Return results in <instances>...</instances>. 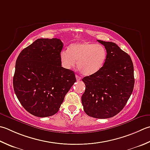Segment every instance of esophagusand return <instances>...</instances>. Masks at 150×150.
Listing matches in <instances>:
<instances>
[{
    "label": "esophagus",
    "mask_w": 150,
    "mask_h": 150,
    "mask_svg": "<svg viewBox=\"0 0 150 150\" xmlns=\"http://www.w3.org/2000/svg\"><path fill=\"white\" fill-rule=\"evenodd\" d=\"M75 77H76V79H77V81H79L80 80H81V77H79V76H78L77 75H75Z\"/></svg>",
    "instance_id": "obj_1"
}]
</instances>
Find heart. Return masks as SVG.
I'll use <instances>...</instances> for the list:
<instances>
[{"instance_id": "b5f03b06", "label": "heart", "mask_w": 150, "mask_h": 150, "mask_svg": "<svg viewBox=\"0 0 150 150\" xmlns=\"http://www.w3.org/2000/svg\"><path fill=\"white\" fill-rule=\"evenodd\" d=\"M107 59V51L105 47L89 42L72 43L68 49H63L60 52L62 66L69 69L77 62L79 69L85 76L92 75L100 71Z\"/></svg>"}]
</instances>
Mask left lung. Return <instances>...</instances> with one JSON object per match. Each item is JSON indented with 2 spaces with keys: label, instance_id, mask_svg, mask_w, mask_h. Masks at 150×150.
I'll use <instances>...</instances> for the list:
<instances>
[{
  "label": "left lung",
  "instance_id": "left-lung-1",
  "mask_svg": "<svg viewBox=\"0 0 150 150\" xmlns=\"http://www.w3.org/2000/svg\"><path fill=\"white\" fill-rule=\"evenodd\" d=\"M98 41L106 48L107 59L100 71L83 79L86 89L81 101L87 115L105 119L127 103L134 88V68L130 56L116 43Z\"/></svg>",
  "mask_w": 150,
  "mask_h": 150
}]
</instances>
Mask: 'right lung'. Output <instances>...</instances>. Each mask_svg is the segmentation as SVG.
Listing matches in <instances>:
<instances>
[{
    "label": "right lung",
    "mask_w": 150,
    "mask_h": 150,
    "mask_svg": "<svg viewBox=\"0 0 150 150\" xmlns=\"http://www.w3.org/2000/svg\"><path fill=\"white\" fill-rule=\"evenodd\" d=\"M60 39L40 38L20 52L16 63L13 89L25 109L38 117L57 113L76 82L75 73L62 67Z\"/></svg>",
    "instance_id": "obj_1"
}]
</instances>
